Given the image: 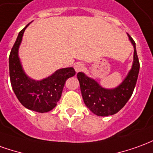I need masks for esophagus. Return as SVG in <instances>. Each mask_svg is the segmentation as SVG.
<instances>
[{
	"label": "esophagus",
	"instance_id": "esophagus-1",
	"mask_svg": "<svg viewBox=\"0 0 153 153\" xmlns=\"http://www.w3.org/2000/svg\"><path fill=\"white\" fill-rule=\"evenodd\" d=\"M84 67V64H82V63H80V62H78V63H76V64L74 65V69H75L76 72H80L81 70H83Z\"/></svg>",
	"mask_w": 153,
	"mask_h": 153
}]
</instances>
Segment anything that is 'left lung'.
<instances>
[{"mask_svg":"<svg viewBox=\"0 0 153 153\" xmlns=\"http://www.w3.org/2000/svg\"><path fill=\"white\" fill-rule=\"evenodd\" d=\"M128 37L134 47L133 64L128 76L118 87L106 89L84 73L77 74L84 103L92 113L98 116L105 117L117 114L128 101L136 86L140 64L137 54L136 44L129 35Z\"/></svg>","mask_w":153,"mask_h":153,"instance_id":"left-lung-1","label":"left lung"}]
</instances>
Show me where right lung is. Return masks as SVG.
Wrapping results in <instances>:
<instances>
[{
  "mask_svg": "<svg viewBox=\"0 0 153 153\" xmlns=\"http://www.w3.org/2000/svg\"><path fill=\"white\" fill-rule=\"evenodd\" d=\"M21 30L10 51L9 70L10 84L18 100L26 108L38 113H46L54 108L60 99L67 79L74 76V68L57 70L51 76L40 81L28 78L21 67L18 49L25 28Z\"/></svg>",
  "mask_w": 153,
  "mask_h": 153,
  "instance_id": "add662e5",
  "label": "right lung"
}]
</instances>
